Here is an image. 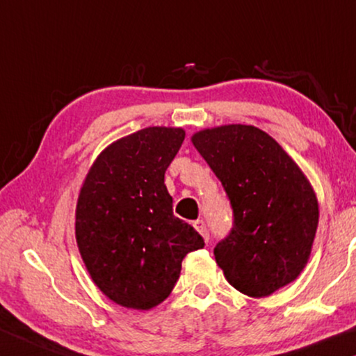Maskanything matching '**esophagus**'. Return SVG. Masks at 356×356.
I'll list each match as a JSON object with an SVG mask.
<instances>
[{"mask_svg":"<svg viewBox=\"0 0 356 356\" xmlns=\"http://www.w3.org/2000/svg\"><path fill=\"white\" fill-rule=\"evenodd\" d=\"M193 225H194V228H196V230H197L199 233H201L204 240L209 241V228H207V223L204 222V220H196V222L193 223Z\"/></svg>","mask_w":356,"mask_h":356,"instance_id":"obj_1","label":"esophagus"}]
</instances>
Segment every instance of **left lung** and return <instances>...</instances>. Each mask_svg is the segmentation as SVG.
I'll return each mask as SVG.
<instances>
[{"label": "left lung", "mask_w": 356, "mask_h": 356, "mask_svg": "<svg viewBox=\"0 0 356 356\" xmlns=\"http://www.w3.org/2000/svg\"><path fill=\"white\" fill-rule=\"evenodd\" d=\"M191 140L233 209L232 230L213 248L225 279L252 298L289 285L309 259L319 222L318 199L303 172L256 126H218Z\"/></svg>", "instance_id": "obj_1"}]
</instances>
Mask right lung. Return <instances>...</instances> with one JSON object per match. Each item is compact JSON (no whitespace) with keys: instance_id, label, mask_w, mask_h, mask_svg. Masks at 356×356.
<instances>
[{"instance_id":"right-lung-1","label":"right lung","mask_w":356,"mask_h":356,"mask_svg":"<svg viewBox=\"0 0 356 356\" xmlns=\"http://www.w3.org/2000/svg\"><path fill=\"white\" fill-rule=\"evenodd\" d=\"M184 140L181 128L140 129L102 152L76 207V240L94 284L116 305L150 309L177 284L188 252L204 248L173 216L165 172Z\"/></svg>"}]
</instances>
